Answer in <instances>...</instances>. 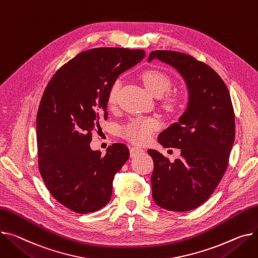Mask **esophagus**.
I'll use <instances>...</instances> for the list:
<instances>
[{"mask_svg": "<svg viewBox=\"0 0 258 258\" xmlns=\"http://www.w3.org/2000/svg\"><path fill=\"white\" fill-rule=\"evenodd\" d=\"M143 152H144V150L142 148H140V147H132L130 149V153H131V157L132 158L138 156V154H141Z\"/></svg>", "mask_w": 258, "mask_h": 258, "instance_id": "1", "label": "esophagus"}]
</instances>
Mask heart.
Instances as JSON below:
<instances>
[{
  "mask_svg": "<svg viewBox=\"0 0 258 258\" xmlns=\"http://www.w3.org/2000/svg\"><path fill=\"white\" fill-rule=\"evenodd\" d=\"M142 81L147 91L156 97L165 95L172 86V81L167 74L156 70L146 71L142 75ZM120 88H121V82L119 80L112 84L108 93V105L110 107L115 106L117 102ZM174 102L175 100L173 98H170L167 100L166 106L168 108H172ZM158 121L153 119L133 120L122 128V135L131 142L136 144H145L150 140L153 132L158 128Z\"/></svg>",
  "mask_w": 258,
  "mask_h": 258,
  "instance_id": "obj_1",
  "label": "heart"
}]
</instances>
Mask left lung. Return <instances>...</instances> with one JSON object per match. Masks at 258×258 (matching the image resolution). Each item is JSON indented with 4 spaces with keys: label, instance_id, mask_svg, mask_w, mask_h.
Listing matches in <instances>:
<instances>
[{
    "label": "left lung",
    "instance_id": "left-lung-1",
    "mask_svg": "<svg viewBox=\"0 0 258 258\" xmlns=\"http://www.w3.org/2000/svg\"><path fill=\"white\" fill-rule=\"evenodd\" d=\"M158 59L182 77L187 104L178 121L163 131L164 147L180 149L170 162L158 150L148 149L153 160L152 198L172 212L192 211L207 201L224 175L234 142V113L225 83L209 65L173 50H153Z\"/></svg>",
    "mask_w": 258,
    "mask_h": 258
}]
</instances>
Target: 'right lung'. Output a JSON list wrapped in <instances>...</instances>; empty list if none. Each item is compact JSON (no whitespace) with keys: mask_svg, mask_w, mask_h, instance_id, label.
<instances>
[{"mask_svg":"<svg viewBox=\"0 0 258 258\" xmlns=\"http://www.w3.org/2000/svg\"><path fill=\"white\" fill-rule=\"evenodd\" d=\"M144 57L143 49L92 48L48 82L36 119L38 166L49 193L67 209L88 214L109 203L114 176L130 150L115 143L101 156L90 148L91 132L100 118H108L112 84Z\"/></svg>","mask_w":258,"mask_h":258,"instance_id":"obj_1","label":"right lung"}]
</instances>
